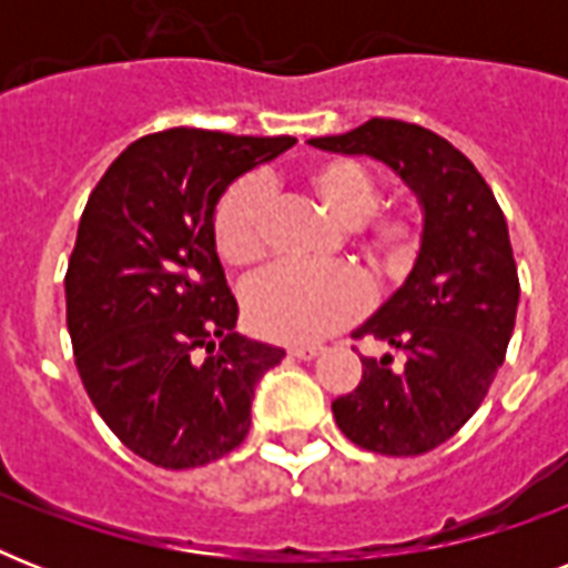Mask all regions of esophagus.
I'll return each mask as SVG.
<instances>
[{"mask_svg":"<svg viewBox=\"0 0 568 568\" xmlns=\"http://www.w3.org/2000/svg\"><path fill=\"white\" fill-rule=\"evenodd\" d=\"M318 354H321L318 345H294V347H288V356H294V359H315Z\"/></svg>","mask_w":568,"mask_h":568,"instance_id":"obj_1","label":"esophagus"}]
</instances>
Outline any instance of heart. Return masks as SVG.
Segmentation results:
<instances>
[{"instance_id":"obj_1","label":"heart","mask_w":568,"mask_h":568,"mask_svg":"<svg viewBox=\"0 0 568 568\" xmlns=\"http://www.w3.org/2000/svg\"><path fill=\"white\" fill-rule=\"evenodd\" d=\"M301 182L336 221L347 241L379 276H404L422 256L427 217L415 203L377 205V180L345 155L315 159ZM212 241L230 267H253L265 256V185L256 176L232 182L214 205ZM244 312L258 336L274 342H315L354 324L365 312V285L351 267L274 265L244 292Z\"/></svg>"}]
</instances>
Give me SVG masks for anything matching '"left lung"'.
<instances>
[{"instance_id":"1","label":"left lung","mask_w":568,"mask_h":568,"mask_svg":"<svg viewBox=\"0 0 568 568\" xmlns=\"http://www.w3.org/2000/svg\"><path fill=\"white\" fill-rule=\"evenodd\" d=\"M329 153L374 155L424 203L427 235L413 274L356 329L395 347L363 359L354 392L333 400L338 430L386 457L448 442L484 404L519 310V271L498 200L477 168L430 129L372 118L354 132L312 138Z\"/></svg>"}]
</instances>
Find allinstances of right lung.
Wrapping results in <instances>:
<instances>
[{
  "label": "right lung",
  "mask_w": 568,
  "mask_h": 568,
  "mask_svg": "<svg viewBox=\"0 0 568 568\" xmlns=\"http://www.w3.org/2000/svg\"><path fill=\"white\" fill-rule=\"evenodd\" d=\"M294 144L164 129L129 144L84 205L64 276L75 368L102 422L153 466L239 448L258 377L285 356L232 333L212 214L235 176Z\"/></svg>",
  "instance_id": "add662e5"
}]
</instances>
